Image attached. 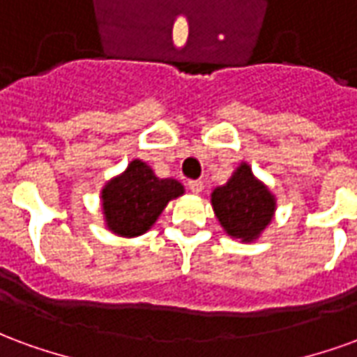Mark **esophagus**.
Masks as SVG:
<instances>
[{"mask_svg": "<svg viewBox=\"0 0 357 357\" xmlns=\"http://www.w3.org/2000/svg\"><path fill=\"white\" fill-rule=\"evenodd\" d=\"M187 187H189L191 193H201L202 189H204V183H202L201 179H191V181H187Z\"/></svg>", "mask_w": 357, "mask_h": 357, "instance_id": "34e87169", "label": "esophagus"}]
</instances>
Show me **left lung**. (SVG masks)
<instances>
[{
    "label": "left lung",
    "instance_id": "1",
    "mask_svg": "<svg viewBox=\"0 0 357 357\" xmlns=\"http://www.w3.org/2000/svg\"><path fill=\"white\" fill-rule=\"evenodd\" d=\"M212 206L231 237L252 241L271 222L275 201L247 164H241L233 178L212 193Z\"/></svg>",
    "mask_w": 357,
    "mask_h": 357
}]
</instances>
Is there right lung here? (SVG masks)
<instances>
[{
  "instance_id": "1",
  "label": "right lung",
  "mask_w": 357,
  "mask_h": 357,
  "mask_svg": "<svg viewBox=\"0 0 357 357\" xmlns=\"http://www.w3.org/2000/svg\"><path fill=\"white\" fill-rule=\"evenodd\" d=\"M179 195H183L179 181L156 178L147 164L133 160L120 178L102 189L107 225L124 237L141 235L155 224L168 201Z\"/></svg>"
}]
</instances>
